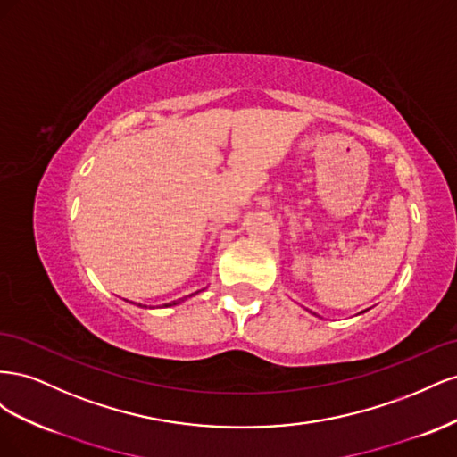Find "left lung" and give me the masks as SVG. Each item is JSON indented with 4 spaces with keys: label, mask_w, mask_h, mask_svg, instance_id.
Returning a JSON list of instances; mask_svg holds the SVG:
<instances>
[{
    "label": "left lung",
    "mask_w": 457,
    "mask_h": 457,
    "mask_svg": "<svg viewBox=\"0 0 457 457\" xmlns=\"http://www.w3.org/2000/svg\"><path fill=\"white\" fill-rule=\"evenodd\" d=\"M312 314H314V312H312Z\"/></svg>",
    "instance_id": "obj_1"
}]
</instances>
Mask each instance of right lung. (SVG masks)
I'll use <instances>...</instances> for the list:
<instances>
[{
	"label": "right lung",
	"mask_w": 457,
	"mask_h": 457,
	"mask_svg": "<svg viewBox=\"0 0 457 457\" xmlns=\"http://www.w3.org/2000/svg\"><path fill=\"white\" fill-rule=\"evenodd\" d=\"M183 301V299H181ZM181 301H173V303H168V305H165V307H173V305H179V303H181Z\"/></svg>",
	"instance_id": "1"
}]
</instances>
